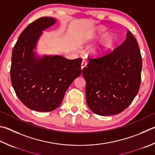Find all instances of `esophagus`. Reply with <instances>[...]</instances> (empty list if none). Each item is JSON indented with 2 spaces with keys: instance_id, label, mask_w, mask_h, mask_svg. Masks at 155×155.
I'll use <instances>...</instances> for the list:
<instances>
[{
  "instance_id": "1",
  "label": "esophagus",
  "mask_w": 155,
  "mask_h": 155,
  "mask_svg": "<svg viewBox=\"0 0 155 155\" xmlns=\"http://www.w3.org/2000/svg\"><path fill=\"white\" fill-rule=\"evenodd\" d=\"M87 61L86 60H83L82 61V63H81V69H83L85 68V67L87 66Z\"/></svg>"
}]
</instances>
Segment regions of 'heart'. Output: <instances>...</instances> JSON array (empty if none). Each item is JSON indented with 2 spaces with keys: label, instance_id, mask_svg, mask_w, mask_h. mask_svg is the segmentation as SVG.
Instances as JSON below:
<instances>
[{
  "label": "heart",
  "instance_id": "heart-1",
  "mask_svg": "<svg viewBox=\"0 0 155 155\" xmlns=\"http://www.w3.org/2000/svg\"><path fill=\"white\" fill-rule=\"evenodd\" d=\"M106 30L101 28L98 30V36H102L105 33ZM117 43V37L114 33H109L104 37L101 43V46L97 49V53L98 54H104L114 48Z\"/></svg>",
  "mask_w": 155,
  "mask_h": 155
}]
</instances>
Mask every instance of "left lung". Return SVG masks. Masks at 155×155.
<instances>
[{
  "label": "left lung",
  "instance_id": "1",
  "mask_svg": "<svg viewBox=\"0 0 155 155\" xmlns=\"http://www.w3.org/2000/svg\"><path fill=\"white\" fill-rule=\"evenodd\" d=\"M82 70L86 81V100L94 113L119 114L131 104L139 91L142 55L130 31L123 43L102 57L89 58Z\"/></svg>",
  "mask_w": 155,
  "mask_h": 155
}]
</instances>
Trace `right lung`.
Segmentation results:
<instances>
[{
    "label": "right lung",
    "instance_id": "obj_1",
    "mask_svg": "<svg viewBox=\"0 0 155 155\" xmlns=\"http://www.w3.org/2000/svg\"><path fill=\"white\" fill-rule=\"evenodd\" d=\"M55 22V19L45 17L30 23L13 49L11 84L21 102L33 110L49 112L60 106L66 90L81 73V58H36L33 49L41 32Z\"/></svg>",
    "mask_w": 155,
    "mask_h": 155
}]
</instances>
